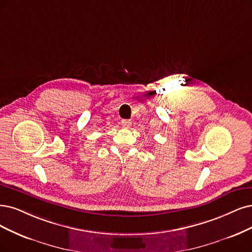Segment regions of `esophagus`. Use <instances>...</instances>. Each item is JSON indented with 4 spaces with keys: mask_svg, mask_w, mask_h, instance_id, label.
Returning a JSON list of instances; mask_svg holds the SVG:
<instances>
[{
    "mask_svg": "<svg viewBox=\"0 0 252 252\" xmlns=\"http://www.w3.org/2000/svg\"><path fill=\"white\" fill-rule=\"evenodd\" d=\"M121 126H123L124 127H126V128H128L129 126H132V121L131 120H123L121 121Z\"/></svg>",
    "mask_w": 252,
    "mask_h": 252,
    "instance_id": "34e87169",
    "label": "esophagus"
}]
</instances>
